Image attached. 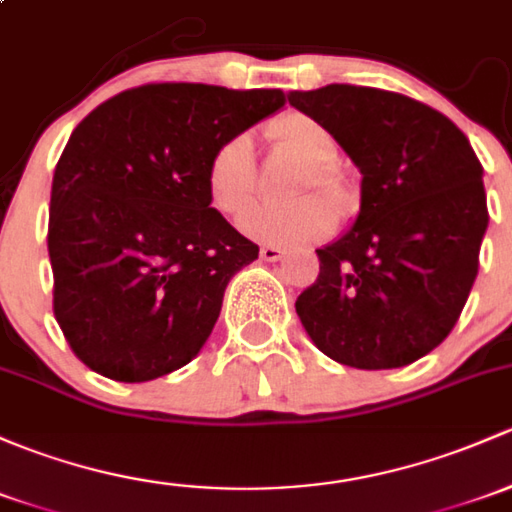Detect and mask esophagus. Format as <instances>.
<instances>
[{
  "label": "esophagus",
  "mask_w": 512,
  "mask_h": 512,
  "mask_svg": "<svg viewBox=\"0 0 512 512\" xmlns=\"http://www.w3.org/2000/svg\"><path fill=\"white\" fill-rule=\"evenodd\" d=\"M284 255H287V252H284L282 247H274V245H262L260 247V257L265 262H277V260H282Z\"/></svg>",
  "instance_id": "34e87169"
}]
</instances>
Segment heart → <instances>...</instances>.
<instances>
[{"instance_id":"heart-1","label":"heart","mask_w":512,"mask_h":512,"mask_svg":"<svg viewBox=\"0 0 512 512\" xmlns=\"http://www.w3.org/2000/svg\"><path fill=\"white\" fill-rule=\"evenodd\" d=\"M265 134L274 149L306 161V169L292 186V196L301 198L282 206H257L244 212L255 201L257 161L250 139L238 134L220 144L208 164L206 188L211 206L225 218H238L244 212L246 215L240 220L242 233L274 247H301L326 238L336 228V211L326 198L304 193L319 188L338 208L348 206L346 184L333 166L338 152L336 137L319 120L294 110L274 117Z\"/></svg>"}]
</instances>
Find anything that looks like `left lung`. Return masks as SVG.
Masks as SVG:
<instances>
[{
  "label": "left lung",
  "mask_w": 512,
  "mask_h": 512,
  "mask_svg": "<svg viewBox=\"0 0 512 512\" xmlns=\"http://www.w3.org/2000/svg\"><path fill=\"white\" fill-rule=\"evenodd\" d=\"M287 98L331 129L363 174L351 230L316 250L301 324L341 365H410L449 336L478 274L481 161L449 117L407 95L333 83Z\"/></svg>",
  "instance_id": "left-lung-1"
}]
</instances>
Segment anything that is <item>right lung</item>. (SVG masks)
<instances>
[{
  "label": "right lung",
  "instance_id": "obj_1",
  "mask_svg": "<svg viewBox=\"0 0 512 512\" xmlns=\"http://www.w3.org/2000/svg\"><path fill=\"white\" fill-rule=\"evenodd\" d=\"M287 102L282 90L149 83L73 129L51 186L53 314L95 373L147 383L196 358L233 274L260 247L211 208L215 149Z\"/></svg>",
  "mask_w": 512,
  "mask_h": 512
}]
</instances>
